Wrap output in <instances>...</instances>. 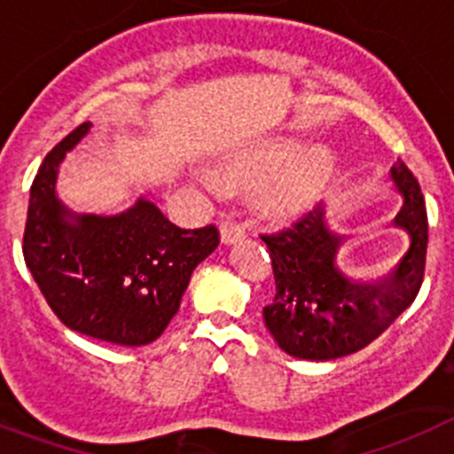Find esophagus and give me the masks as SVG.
Returning a JSON list of instances; mask_svg holds the SVG:
<instances>
[{"label": "esophagus", "mask_w": 454, "mask_h": 454, "mask_svg": "<svg viewBox=\"0 0 454 454\" xmlns=\"http://www.w3.org/2000/svg\"><path fill=\"white\" fill-rule=\"evenodd\" d=\"M219 233L223 245H233V242L245 238V228L239 226V223H235V221H221Z\"/></svg>", "instance_id": "1"}]
</instances>
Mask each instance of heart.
I'll list each match as a JSON object with an SVG mask.
<instances>
[{"label": "heart", "mask_w": 454, "mask_h": 454, "mask_svg": "<svg viewBox=\"0 0 454 454\" xmlns=\"http://www.w3.org/2000/svg\"><path fill=\"white\" fill-rule=\"evenodd\" d=\"M300 152L298 143L281 140L228 161L223 175L231 184L262 186L258 200L262 212L274 219H291L309 207L333 170V159L325 150ZM226 180L215 170L198 173V182L212 196L226 193Z\"/></svg>", "instance_id": "heart-1"}]
</instances>
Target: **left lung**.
I'll list each match as a JSON object with an SVG mask.
<instances>
[{
    "label": "left lung",
    "instance_id": "8db88e82",
    "mask_svg": "<svg viewBox=\"0 0 454 454\" xmlns=\"http://www.w3.org/2000/svg\"><path fill=\"white\" fill-rule=\"evenodd\" d=\"M390 177L403 205L395 226L411 238L397 270L380 281H353L337 268L341 238L325 223L323 205L277 233L261 235L274 272V300L262 307L265 327L293 357L334 360L364 348L397 321L425 279L427 209L420 184L403 161Z\"/></svg>",
    "mask_w": 454,
    "mask_h": 454
}]
</instances>
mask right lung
Listing matches in <instances>:
<instances>
[{
	"mask_svg": "<svg viewBox=\"0 0 454 454\" xmlns=\"http://www.w3.org/2000/svg\"><path fill=\"white\" fill-rule=\"evenodd\" d=\"M90 121L48 152L29 192L22 256L45 302L67 327L120 346L166 330L192 272L219 245L216 226H175L140 198L115 216L71 215L55 193L57 168Z\"/></svg>",
	"mask_w": 454,
	"mask_h": 454,
	"instance_id": "obj_1",
	"label": "right lung"
}]
</instances>
